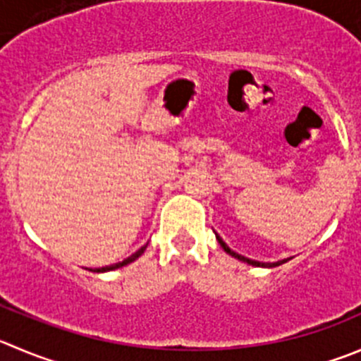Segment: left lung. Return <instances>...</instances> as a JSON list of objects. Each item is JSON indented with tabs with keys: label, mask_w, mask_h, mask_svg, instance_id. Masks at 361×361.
Wrapping results in <instances>:
<instances>
[{
	"label": "left lung",
	"mask_w": 361,
	"mask_h": 361,
	"mask_svg": "<svg viewBox=\"0 0 361 361\" xmlns=\"http://www.w3.org/2000/svg\"><path fill=\"white\" fill-rule=\"evenodd\" d=\"M219 245H221L223 246V250H225V252H228L230 253V255H232V257H235V259H239V260H245V262H248V264H252V266H262V267H267V266H274V264H260V262H255V260H250V259H245V257H241V255H238V253H234V252H230V248H228V246H226L225 245V243H223L221 241V239H219Z\"/></svg>",
	"instance_id": "8db88e82"
}]
</instances>
